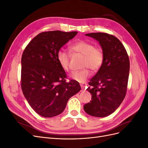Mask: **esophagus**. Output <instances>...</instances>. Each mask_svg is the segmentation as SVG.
<instances>
[{
	"label": "esophagus",
	"mask_w": 148,
	"mask_h": 148,
	"mask_svg": "<svg viewBox=\"0 0 148 148\" xmlns=\"http://www.w3.org/2000/svg\"><path fill=\"white\" fill-rule=\"evenodd\" d=\"M81 88H82V91H84L86 90V88H85L84 86H83V85H81Z\"/></svg>",
	"instance_id": "obj_1"
}]
</instances>
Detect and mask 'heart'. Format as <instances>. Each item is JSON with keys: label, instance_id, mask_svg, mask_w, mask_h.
<instances>
[{"label": "heart", "instance_id": "obj_1", "mask_svg": "<svg viewBox=\"0 0 148 148\" xmlns=\"http://www.w3.org/2000/svg\"><path fill=\"white\" fill-rule=\"evenodd\" d=\"M70 51L78 53L84 56L83 66L86 67L79 71H73L70 74V77L79 83H84L90 77L91 73L88 67L93 71H97L104 63V56L102 49L95 47L94 44L85 40H79L71 44ZM57 59L62 69L65 71L69 70L70 56L64 49H60L57 53Z\"/></svg>", "mask_w": 148, "mask_h": 148}]
</instances>
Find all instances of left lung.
Returning <instances> with one entry per match:
<instances>
[{"mask_svg":"<svg viewBox=\"0 0 148 148\" xmlns=\"http://www.w3.org/2000/svg\"><path fill=\"white\" fill-rule=\"evenodd\" d=\"M99 42L104 52L102 66L89 82L91 101L83 107L91 116L104 117L112 114L123 101L128 81L130 60L123 44L114 36L104 33L85 34Z\"/></svg>","mask_w":148,"mask_h":148,"instance_id":"8db88e82","label":"left lung"}]
</instances>
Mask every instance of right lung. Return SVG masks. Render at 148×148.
Instances as JSON below:
<instances>
[{
	"instance_id": "1",
	"label": "right lung",
	"mask_w": 148,
	"mask_h": 148,
	"mask_svg": "<svg viewBox=\"0 0 148 148\" xmlns=\"http://www.w3.org/2000/svg\"><path fill=\"white\" fill-rule=\"evenodd\" d=\"M77 31H51L39 33L26 47L21 57V87L33 109L44 117L60 114L70 98L81 90L66 75L57 59V53Z\"/></svg>"
}]
</instances>
